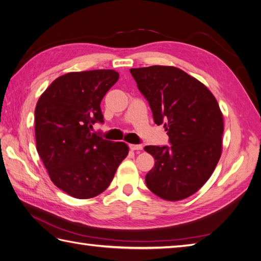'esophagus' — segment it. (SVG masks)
Returning a JSON list of instances; mask_svg holds the SVG:
<instances>
[{
    "instance_id": "1",
    "label": "esophagus",
    "mask_w": 261,
    "mask_h": 261,
    "mask_svg": "<svg viewBox=\"0 0 261 261\" xmlns=\"http://www.w3.org/2000/svg\"><path fill=\"white\" fill-rule=\"evenodd\" d=\"M129 148L132 150V151H140L143 149V146L141 144H129Z\"/></svg>"
}]
</instances>
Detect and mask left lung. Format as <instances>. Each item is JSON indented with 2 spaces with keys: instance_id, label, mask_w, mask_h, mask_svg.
Returning <instances> with one entry per match:
<instances>
[{
  "instance_id": "8db88e82",
  "label": "left lung",
  "mask_w": 261,
  "mask_h": 261,
  "mask_svg": "<svg viewBox=\"0 0 261 261\" xmlns=\"http://www.w3.org/2000/svg\"><path fill=\"white\" fill-rule=\"evenodd\" d=\"M130 72L172 144L144 148L155 160L145 175L146 186L166 200L189 197L207 182L222 155L224 120L217 100L204 84L176 67Z\"/></svg>"
}]
</instances>
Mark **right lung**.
Masks as SVG:
<instances>
[{
    "label": "right lung",
    "mask_w": 261,
    "mask_h": 261,
    "mask_svg": "<svg viewBox=\"0 0 261 261\" xmlns=\"http://www.w3.org/2000/svg\"><path fill=\"white\" fill-rule=\"evenodd\" d=\"M118 79L112 69L68 72L55 79L37 101V152L51 182L75 198L102 193L128 155L124 142L91 132L96 122H103L100 102Z\"/></svg>",
    "instance_id": "1"
}]
</instances>
